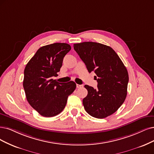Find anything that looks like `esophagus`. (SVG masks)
<instances>
[{
	"instance_id": "obj_1",
	"label": "esophagus",
	"mask_w": 154,
	"mask_h": 154,
	"mask_svg": "<svg viewBox=\"0 0 154 154\" xmlns=\"http://www.w3.org/2000/svg\"><path fill=\"white\" fill-rule=\"evenodd\" d=\"M77 88H83V85H80V84H77Z\"/></svg>"
}]
</instances>
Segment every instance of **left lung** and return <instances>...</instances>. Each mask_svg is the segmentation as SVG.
Instances as JSON below:
<instances>
[{"instance_id":"obj_1","label":"left lung","mask_w":154,"mask_h":154,"mask_svg":"<svg viewBox=\"0 0 154 154\" xmlns=\"http://www.w3.org/2000/svg\"><path fill=\"white\" fill-rule=\"evenodd\" d=\"M73 48L88 72L96 73L94 79L98 82L96 89L84 86L88 92L82 100L85 110L98 119L113 114L127 96L129 75L126 66L115 51L108 45L84 42L74 44Z\"/></svg>"}]
</instances>
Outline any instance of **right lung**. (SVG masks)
I'll list each match as a JSON object with an SVG mask.
<instances>
[{
    "label": "right lung",
    "mask_w": 154,
    "mask_h": 154,
    "mask_svg": "<svg viewBox=\"0 0 154 154\" xmlns=\"http://www.w3.org/2000/svg\"><path fill=\"white\" fill-rule=\"evenodd\" d=\"M70 49V45L66 43L44 45L25 66L23 85L26 100L42 116L59 114L65 107L68 96L76 88L73 81L65 84L52 79L60 72L63 58Z\"/></svg>",
    "instance_id": "1"
}]
</instances>
